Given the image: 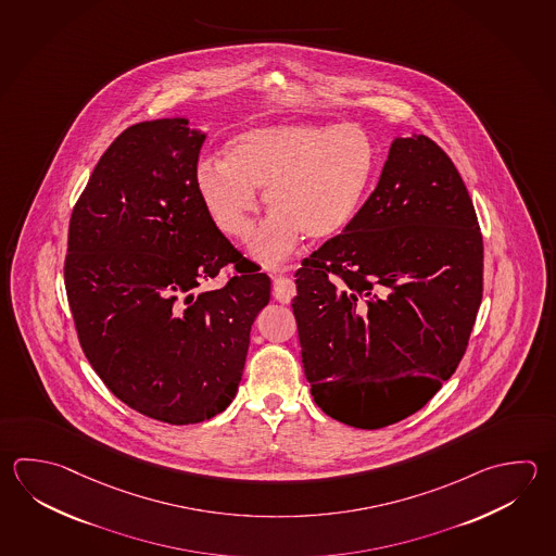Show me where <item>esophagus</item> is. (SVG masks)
Returning a JSON list of instances; mask_svg holds the SVG:
<instances>
[{
	"label": "esophagus",
	"instance_id": "34e87169",
	"mask_svg": "<svg viewBox=\"0 0 556 556\" xmlns=\"http://www.w3.org/2000/svg\"><path fill=\"white\" fill-rule=\"evenodd\" d=\"M294 293H296V287H294L293 279H289L285 275H279V277L273 279V296H275V301L283 304L291 303Z\"/></svg>",
	"mask_w": 556,
	"mask_h": 556
}]
</instances>
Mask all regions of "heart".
<instances>
[{
    "mask_svg": "<svg viewBox=\"0 0 556 556\" xmlns=\"http://www.w3.org/2000/svg\"><path fill=\"white\" fill-rule=\"evenodd\" d=\"M379 149L356 124L289 122L252 127L228 139L224 161H200L194 185L216 228L248 240L265 190L273 212L253 255L283 262L301 238L330 240L356 220L378 178Z\"/></svg>",
    "mask_w": 556,
    "mask_h": 556,
    "instance_id": "b5f03b06",
    "label": "heart"
}]
</instances>
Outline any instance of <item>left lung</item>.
<instances>
[{
  "instance_id": "8db88e82",
  "label": "left lung",
  "mask_w": 556,
  "mask_h": 556,
  "mask_svg": "<svg viewBox=\"0 0 556 556\" xmlns=\"http://www.w3.org/2000/svg\"><path fill=\"white\" fill-rule=\"evenodd\" d=\"M316 405L356 429L422 409L460 364L483 293L468 189L427 136L397 137L356 220L294 273Z\"/></svg>"
}]
</instances>
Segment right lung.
Returning a JSON list of instances; mask_svg holds the SVG:
<instances>
[{
  "instance_id": "add662e5",
  "label": "right lung",
  "mask_w": 556,
  "mask_h": 556,
  "mask_svg": "<svg viewBox=\"0 0 556 556\" xmlns=\"http://www.w3.org/2000/svg\"><path fill=\"white\" fill-rule=\"evenodd\" d=\"M187 119L127 127L74 204L64 285L78 342L119 401L192 425L236 397L255 316L271 279L204 208L194 170L204 134ZM229 283L197 294L224 266Z\"/></svg>"
}]
</instances>
